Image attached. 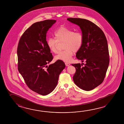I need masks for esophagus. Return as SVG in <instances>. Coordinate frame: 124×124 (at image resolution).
Returning <instances> with one entry per match:
<instances>
[{"label": "esophagus", "instance_id": "esophagus-1", "mask_svg": "<svg viewBox=\"0 0 124 124\" xmlns=\"http://www.w3.org/2000/svg\"><path fill=\"white\" fill-rule=\"evenodd\" d=\"M65 64H66V66H70V63H68V62H65Z\"/></svg>", "mask_w": 124, "mask_h": 124}]
</instances>
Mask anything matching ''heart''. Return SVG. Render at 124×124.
<instances>
[{
    "mask_svg": "<svg viewBox=\"0 0 124 124\" xmlns=\"http://www.w3.org/2000/svg\"><path fill=\"white\" fill-rule=\"evenodd\" d=\"M54 36L55 39L49 38L46 40L47 46L52 53L56 54L58 52V42H63V47L65 50L59 52L55 59L65 62L71 60L74 52H76L80 50L84 41L82 32L74 31L66 27H61L56 31Z\"/></svg>",
    "mask_w": 124,
    "mask_h": 124,
    "instance_id": "heart-1",
    "label": "heart"
}]
</instances>
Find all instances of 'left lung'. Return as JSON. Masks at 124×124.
Masks as SVG:
<instances>
[{
    "mask_svg": "<svg viewBox=\"0 0 124 124\" xmlns=\"http://www.w3.org/2000/svg\"><path fill=\"white\" fill-rule=\"evenodd\" d=\"M67 19L79 26L84 37L76 57L85 64L84 66L72 64L76 69L73 80L82 90L90 91L101 84L105 78L109 62L107 41L103 31L92 22L80 18Z\"/></svg>",
    "mask_w": 124,
    "mask_h": 124,
    "instance_id": "8db88e82",
    "label": "left lung"
}]
</instances>
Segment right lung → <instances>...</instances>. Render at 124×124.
I'll return each instance as SVG.
<instances>
[{"instance_id":"right-lung-1","label":"right lung","mask_w":124,"mask_h":124,"mask_svg":"<svg viewBox=\"0 0 124 124\" xmlns=\"http://www.w3.org/2000/svg\"><path fill=\"white\" fill-rule=\"evenodd\" d=\"M55 22L49 19L33 24L24 32L18 45L19 72L27 86L42 95L53 91L66 66L59 60L47 66L53 57L46 45V34Z\"/></svg>"}]
</instances>
